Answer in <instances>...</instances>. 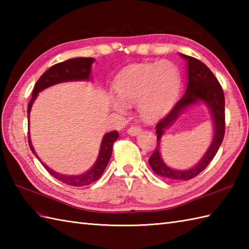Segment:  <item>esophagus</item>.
Masks as SVG:
<instances>
[{
    "instance_id": "esophagus-1",
    "label": "esophagus",
    "mask_w": 249,
    "mask_h": 249,
    "mask_svg": "<svg viewBox=\"0 0 249 249\" xmlns=\"http://www.w3.org/2000/svg\"><path fill=\"white\" fill-rule=\"evenodd\" d=\"M140 131H141L140 126L135 125V126H130V127L127 129V134L130 136H136V135H138Z\"/></svg>"
}]
</instances>
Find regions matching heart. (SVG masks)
I'll return each mask as SVG.
<instances>
[{"label":"heart","instance_id":"obj_1","mask_svg":"<svg viewBox=\"0 0 249 249\" xmlns=\"http://www.w3.org/2000/svg\"><path fill=\"white\" fill-rule=\"evenodd\" d=\"M181 86L178 67L171 62L144 63L128 67L114 81L117 97L110 96V105L124 113L127 105L136 104L142 118L154 120L171 108Z\"/></svg>","mask_w":249,"mask_h":249}]
</instances>
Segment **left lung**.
Listing matches in <instances>:
<instances>
[{
    "label": "left lung",
    "mask_w": 249,
    "mask_h": 249,
    "mask_svg": "<svg viewBox=\"0 0 249 249\" xmlns=\"http://www.w3.org/2000/svg\"><path fill=\"white\" fill-rule=\"evenodd\" d=\"M181 55L187 61L188 83L186 92H185L181 99L173 106V108L169 111V113H167L157 123V145L154 153L150 157L149 163L153 171L160 177L170 179H178V181H188V179L197 177L200 172H202L208 167L209 163L213 160L221 142L224 140L225 95L217 78L214 76V73L210 71V68L204 63L195 59L193 56L185 54ZM198 101H203L208 104L213 113L214 124V137L213 143L197 166L189 171H174L169 168L161 160L159 152L160 138L163 130L167 128V126L170 125L185 108Z\"/></svg>",
    "instance_id": "1"
}]
</instances>
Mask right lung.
Instances as JSON below:
<instances>
[{
  "mask_svg": "<svg viewBox=\"0 0 249 249\" xmlns=\"http://www.w3.org/2000/svg\"><path fill=\"white\" fill-rule=\"evenodd\" d=\"M95 60L93 57H76V59H71L64 62L57 63V64L51 66L48 71H46L40 78L37 80L33 93H32L31 102L29 103L28 107V119L30 118V111L32 104L35 100L37 94L43 91L46 88H49L53 84L66 82V81H76V80H89V73H91V66ZM119 138L118 131H110L106 134L103 138L102 144H100L99 154L94 166L89 169L86 173L80 174V176H65V174H60L46 166L45 163L40 160V158L37 156L33 145L31 143V139L29 136V145L33 154L38 158L46 170L48 171L52 177L55 178L59 181L65 183L71 186H86V185L91 184L102 177L106 167L110 160L111 154H112L113 143Z\"/></svg>",
  "mask_w": 249,
  "mask_h": 249,
  "instance_id": "1",
  "label": "right lung"
}]
</instances>
